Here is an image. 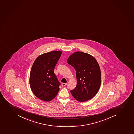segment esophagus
<instances>
[{
    "instance_id": "34e87169",
    "label": "esophagus",
    "mask_w": 134,
    "mask_h": 134,
    "mask_svg": "<svg viewBox=\"0 0 134 134\" xmlns=\"http://www.w3.org/2000/svg\"><path fill=\"white\" fill-rule=\"evenodd\" d=\"M67 84V83H62V86H66Z\"/></svg>"
}]
</instances>
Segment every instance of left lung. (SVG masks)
I'll list each match as a JSON object with an SVG mask.
<instances>
[{"label":"left lung","mask_w":134,"mask_h":134,"mask_svg":"<svg viewBox=\"0 0 134 134\" xmlns=\"http://www.w3.org/2000/svg\"><path fill=\"white\" fill-rule=\"evenodd\" d=\"M67 62L76 71L77 85L70 91L72 96L80 102L92 98L101 83V70L96 59L90 54L77 51L71 54Z\"/></svg>","instance_id":"1"}]
</instances>
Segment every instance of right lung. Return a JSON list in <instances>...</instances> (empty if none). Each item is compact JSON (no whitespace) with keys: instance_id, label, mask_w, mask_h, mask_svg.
<instances>
[{"instance_id":"1","label":"right lung","mask_w":134,"mask_h":134,"mask_svg":"<svg viewBox=\"0 0 134 134\" xmlns=\"http://www.w3.org/2000/svg\"><path fill=\"white\" fill-rule=\"evenodd\" d=\"M62 52L51 51L36 58L31 70L29 84L33 94L43 101L49 102L56 96L60 83L54 69Z\"/></svg>"}]
</instances>
